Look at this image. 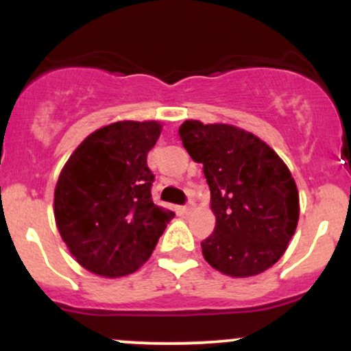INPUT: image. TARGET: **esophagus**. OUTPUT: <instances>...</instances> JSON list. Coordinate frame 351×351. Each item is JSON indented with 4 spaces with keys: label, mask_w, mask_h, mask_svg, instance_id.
Masks as SVG:
<instances>
[{
    "label": "esophagus",
    "mask_w": 351,
    "mask_h": 351,
    "mask_svg": "<svg viewBox=\"0 0 351 351\" xmlns=\"http://www.w3.org/2000/svg\"><path fill=\"white\" fill-rule=\"evenodd\" d=\"M193 209H195V203H193V201H189L186 206H183V211L186 213V215H189V213H191Z\"/></svg>",
    "instance_id": "esophagus-1"
}]
</instances>
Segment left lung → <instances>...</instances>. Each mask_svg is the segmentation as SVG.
Returning a JSON list of instances; mask_svg holds the SVG:
<instances>
[{
  "label": "left lung",
  "instance_id": "8db88e82",
  "mask_svg": "<svg viewBox=\"0 0 351 351\" xmlns=\"http://www.w3.org/2000/svg\"><path fill=\"white\" fill-rule=\"evenodd\" d=\"M180 136L203 163L216 216L215 232L201 243L216 271L251 277L272 267L299 221V191L291 171L259 136L226 123L186 120Z\"/></svg>",
  "mask_w": 351,
  "mask_h": 351
}]
</instances>
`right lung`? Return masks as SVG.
I'll use <instances>...</instances> for the list:
<instances>
[{
  "mask_svg": "<svg viewBox=\"0 0 351 351\" xmlns=\"http://www.w3.org/2000/svg\"><path fill=\"white\" fill-rule=\"evenodd\" d=\"M162 125L115 122L75 148L54 191V217L75 261L102 277L135 272L152 256L175 213L152 199L147 165Z\"/></svg>",
  "mask_w": 351,
  "mask_h": 351,
  "instance_id": "obj_1",
  "label": "right lung"
}]
</instances>
